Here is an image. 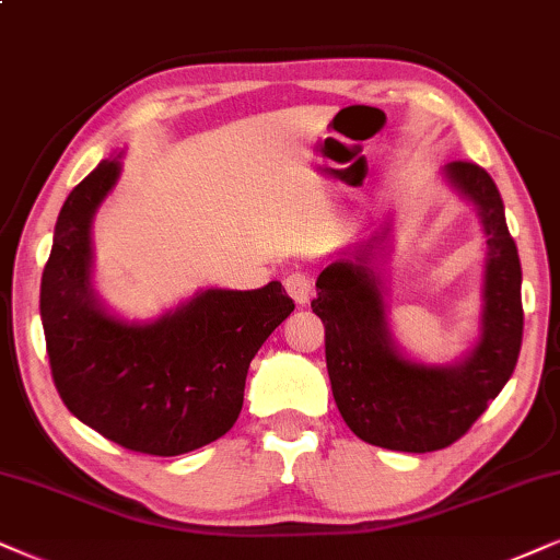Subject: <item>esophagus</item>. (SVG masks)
<instances>
[{"instance_id": "obj_1", "label": "esophagus", "mask_w": 560, "mask_h": 560, "mask_svg": "<svg viewBox=\"0 0 560 560\" xmlns=\"http://www.w3.org/2000/svg\"><path fill=\"white\" fill-rule=\"evenodd\" d=\"M284 289L296 304H307L310 296H313V281H310V276H304L300 271L287 276Z\"/></svg>"}]
</instances>
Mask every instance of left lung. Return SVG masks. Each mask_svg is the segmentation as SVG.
Wrapping results in <instances>:
<instances>
[{
  "instance_id": "left-lung-1",
  "label": "left lung",
  "mask_w": 560,
  "mask_h": 560,
  "mask_svg": "<svg viewBox=\"0 0 560 560\" xmlns=\"http://www.w3.org/2000/svg\"><path fill=\"white\" fill-rule=\"evenodd\" d=\"M447 175L478 203L488 235L483 332L465 362L427 366L393 349L366 247L317 276L313 313L325 325L332 398L346 427L374 447L434 452L455 444L512 377L522 349V266L497 183L465 160L450 162Z\"/></svg>"
}]
</instances>
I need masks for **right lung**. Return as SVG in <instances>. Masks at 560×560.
Returning a JSON list of instances; mask_svg holds the SVG:
<instances>
[{
    "instance_id": "right-lung-1",
    "label": "right lung",
    "mask_w": 560,
    "mask_h": 560,
    "mask_svg": "<svg viewBox=\"0 0 560 560\" xmlns=\"http://www.w3.org/2000/svg\"><path fill=\"white\" fill-rule=\"evenodd\" d=\"M116 178L118 162L103 160L56 219L40 279L51 377L63 406L110 442L186 455L235 427L247 366L294 302L271 281L253 292L207 289L147 325L110 317L90 289V222Z\"/></svg>"
}]
</instances>
